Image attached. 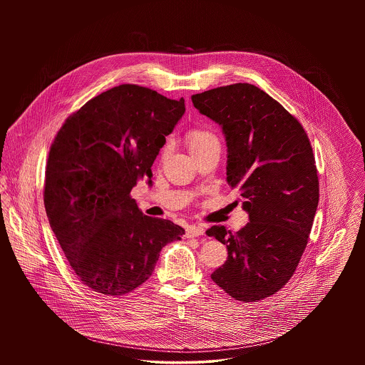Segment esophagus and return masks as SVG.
<instances>
[{"mask_svg": "<svg viewBox=\"0 0 365 365\" xmlns=\"http://www.w3.org/2000/svg\"><path fill=\"white\" fill-rule=\"evenodd\" d=\"M204 232H205V230L202 227L190 226L187 227V230H186V237L187 238H195V237L204 235Z\"/></svg>", "mask_w": 365, "mask_h": 365, "instance_id": "obj_1", "label": "esophagus"}]
</instances>
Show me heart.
<instances>
[{
  "instance_id": "obj_1",
  "label": "heart",
  "mask_w": 365,
  "mask_h": 365,
  "mask_svg": "<svg viewBox=\"0 0 365 365\" xmlns=\"http://www.w3.org/2000/svg\"><path fill=\"white\" fill-rule=\"evenodd\" d=\"M213 140H216L215 135L202 128H191L186 134V142H187V146H189L191 153L202 149L204 146H207ZM165 153H167V148L163 149L161 155L165 156Z\"/></svg>"
}]
</instances>
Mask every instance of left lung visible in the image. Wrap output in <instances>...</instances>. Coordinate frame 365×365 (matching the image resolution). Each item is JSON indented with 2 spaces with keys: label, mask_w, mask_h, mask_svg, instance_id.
<instances>
[{
  "label": "left lung",
  "mask_w": 365,
  "mask_h": 365,
  "mask_svg": "<svg viewBox=\"0 0 365 365\" xmlns=\"http://www.w3.org/2000/svg\"><path fill=\"white\" fill-rule=\"evenodd\" d=\"M227 142V183L238 189L249 223L237 232L213 226L207 235L228 257L212 280L232 298L275 294L293 277L319 204V178L304 127L259 87L235 83L191 96Z\"/></svg>",
  "instance_id": "1"
}]
</instances>
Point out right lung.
<instances>
[{"label": "right lung", "instance_id": "right-lung-1", "mask_svg": "<svg viewBox=\"0 0 365 365\" xmlns=\"http://www.w3.org/2000/svg\"><path fill=\"white\" fill-rule=\"evenodd\" d=\"M185 100L112 87L63 124L51 146L43 202L75 275L93 292L127 294L150 278L161 249L185 230L139 210L130 192L183 116Z\"/></svg>", "mask_w": 365, "mask_h": 365}]
</instances>
